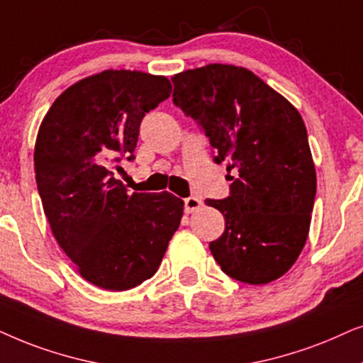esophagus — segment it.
I'll return each instance as SVG.
<instances>
[{"label":"esophagus","mask_w":363,"mask_h":363,"mask_svg":"<svg viewBox=\"0 0 363 363\" xmlns=\"http://www.w3.org/2000/svg\"><path fill=\"white\" fill-rule=\"evenodd\" d=\"M201 204H202V202H201L199 197L189 196V197H186V199H184V211L187 212V214H191V212L199 209Z\"/></svg>","instance_id":"34e87169"}]
</instances>
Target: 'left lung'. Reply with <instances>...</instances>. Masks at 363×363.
<instances>
[{"label": "left lung", "instance_id": "obj_1", "mask_svg": "<svg viewBox=\"0 0 363 363\" xmlns=\"http://www.w3.org/2000/svg\"><path fill=\"white\" fill-rule=\"evenodd\" d=\"M171 79L174 104L209 138L214 161L235 172L225 199L206 201L225 219L212 255L240 282L282 277L306 245L317 191L301 114L245 67L207 65Z\"/></svg>", "mask_w": 363, "mask_h": 363}]
</instances>
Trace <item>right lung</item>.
Segmentation results:
<instances>
[{
    "mask_svg": "<svg viewBox=\"0 0 363 363\" xmlns=\"http://www.w3.org/2000/svg\"><path fill=\"white\" fill-rule=\"evenodd\" d=\"M164 76L108 69L67 88L43 119L35 172L52 235L79 274L106 291H128L156 274L184 202L129 194L114 177L133 161L146 113L171 96Z\"/></svg>",
    "mask_w": 363,
    "mask_h": 363,
    "instance_id": "obj_1",
    "label": "right lung"
}]
</instances>
